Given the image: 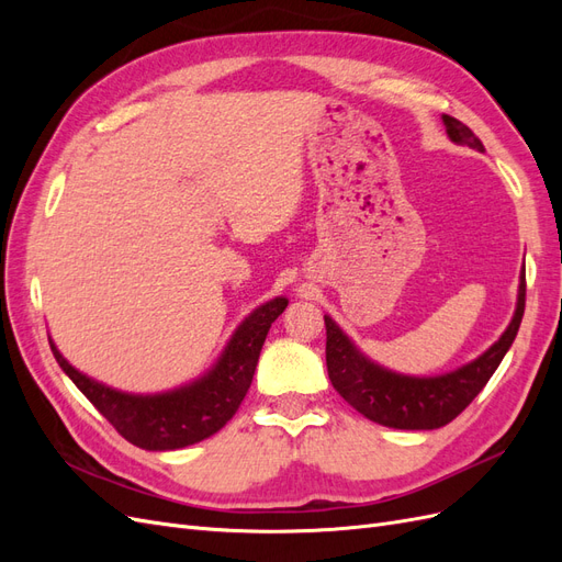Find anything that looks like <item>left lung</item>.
<instances>
[{
    "instance_id": "8db88e82",
    "label": "left lung",
    "mask_w": 562,
    "mask_h": 562,
    "mask_svg": "<svg viewBox=\"0 0 562 562\" xmlns=\"http://www.w3.org/2000/svg\"><path fill=\"white\" fill-rule=\"evenodd\" d=\"M448 138L454 145H467L471 149L485 151L483 143L475 138L473 131L459 119L443 114ZM525 312V271L520 274L518 302L512 323H508L502 337L483 351L479 359L457 368L446 375L415 378L401 375L389 370L356 347L349 335L337 326L326 314V363L328 378L337 394L363 417L391 429L427 431L440 429L452 422L464 407L481 394L487 380L495 375L508 347L514 345L520 321Z\"/></svg>"
}]
</instances>
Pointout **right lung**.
<instances>
[{
  "label": "right lung",
  "mask_w": 562,
  "mask_h": 562,
  "mask_svg": "<svg viewBox=\"0 0 562 562\" xmlns=\"http://www.w3.org/2000/svg\"><path fill=\"white\" fill-rule=\"evenodd\" d=\"M285 307V297L260 304L241 321L223 353L201 378L159 394H128L112 389L79 372L50 337L48 345L65 375L128 443L157 452L178 450L217 434L239 411L252 382L265 337Z\"/></svg>",
  "instance_id": "add662e5"
}]
</instances>
